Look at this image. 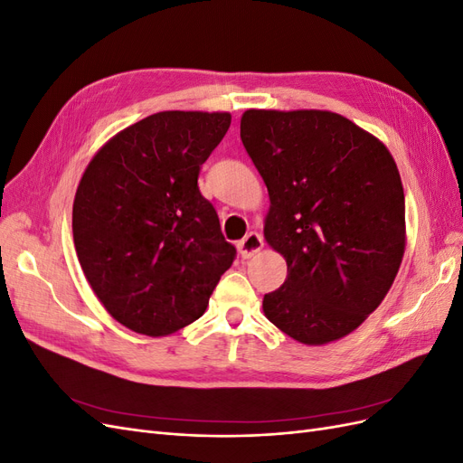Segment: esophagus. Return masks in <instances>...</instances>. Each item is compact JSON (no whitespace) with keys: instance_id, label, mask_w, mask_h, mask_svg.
Returning a JSON list of instances; mask_svg holds the SVG:
<instances>
[{"instance_id":"1","label":"esophagus","mask_w":463,"mask_h":463,"mask_svg":"<svg viewBox=\"0 0 463 463\" xmlns=\"http://www.w3.org/2000/svg\"><path fill=\"white\" fill-rule=\"evenodd\" d=\"M262 245H264V240L260 237V233L250 232V233H247L243 237L240 243H237V249H240V255L243 259H250V257L259 253V250L262 249Z\"/></svg>"}]
</instances>
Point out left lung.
I'll return each instance as SVG.
<instances>
[{
    "instance_id": "left-lung-1",
    "label": "left lung",
    "mask_w": 463,
    "mask_h": 463,
    "mask_svg": "<svg viewBox=\"0 0 463 463\" xmlns=\"http://www.w3.org/2000/svg\"><path fill=\"white\" fill-rule=\"evenodd\" d=\"M241 141L269 189L264 240L288 262L266 293L274 326L307 345L354 332L400 270L405 201L388 148L340 114L247 109Z\"/></svg>"
}]
</instances>
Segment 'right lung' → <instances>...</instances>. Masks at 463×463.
<instances>
[{
  "label": "right lung",
  "instance_id": "add662e5",
  "mask_svg": "<svg viewBox=\"0 0 463 463\" xmlns=\"http://www.w3.org/2000/svg\"><path fill=\"white\" fill-rule=\"evenodd\" d=\"M228 111H158L94 154L73 203L80 269L106 311L145 335L203 317L233 259L199 172Z\"/></svg>",
  "mask_w": 463,
  "mask_h": 463
}]
</instances>
